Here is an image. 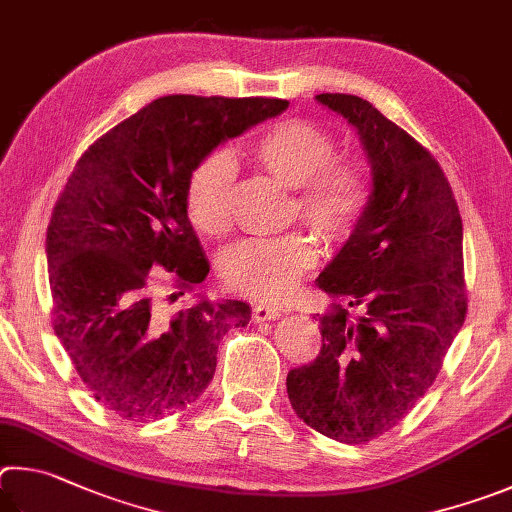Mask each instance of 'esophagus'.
<instances>
[{"label":"esophagus","instance_id":"34e87169","mask_svg":"<svg viewBox=\"0 0 512 512\" xmlns=\"http://www.w3.org/2000/svg\"><path fill=\"white\" fill-rule=\"evenodd\" d=\"M251 317H254V321L258 324V321H274V319H279L281 317V308H276V306H256L254 308V312H251Z\"/></svg>","mask_w":512,"mask_h":512}]
</instances>
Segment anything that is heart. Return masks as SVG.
I'll list each match as a JSON object with an SVG mask.
<instances>
[{
    "mask_svg": "<svg viewBox=\"0 0 512 512\" xmlns=\"http://www.w3.org/2000/svg\"><path fill=\"white\" fill-rule=\"evenodd\" d=\"M254 159L267 173L294 188L292 211L321 240H346L369 206V182L360 166L335 161V143L308 121H281L256 139ZM233 164L222 152L204 157L186 182V215L197 231L222 236L231 224ZM317 261V247L299 231L276 238H247L220 256V274L231 290L251 299L290 297Z\"/></svg>",
    "mask_w": 512,
    "mask_h": 512,
    "instance_id": "obj_1",
    "label": "heart"
}]
</instances>
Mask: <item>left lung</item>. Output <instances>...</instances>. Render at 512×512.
Returning <instances> with one entry per match:
<instances>
[{
	"label": "left lung",
	"instance_id": "8db88e82",
	"mask_svg": "<svg viewBox=\"0 0 512 512\" xmlns=\"http://www.w3.org/2000/svg\"><path fill=\"white\" fill-rule=\"evenodd\" d=\"M315 98L355 130L371 195L360 227L315 281L335 301L319 317L317 360L285 384L303 423L360 445L414 409L459 335L463 222L441 166L414 137L360 96Z\"/></svg>",
	"mask_w": 512,
	"mask_h": 512
}]
</instances>
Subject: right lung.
Listing matches in <instances>:
<instances>
[{
  "mask_svg": "<svg viewBox=\"0 0 512 512\" xmlns=\"http://www.w3.org/2000/svg\"><path fill=\"white\" fill-rule=\"evenodd\" d=\"M288 105L161 96L92 143L67 179L47 229L53 330L94 400L121 418L146 423L191 405L213 380L220 339L249 324L251 308L233 299H200L159 321L152 274L164 267L179 288L206 279L188 175Z\"/></svg>",
  "mask_w": 512,
  "mask_h": 512,
  "instance_id": "obj_1",
  "label": "right lung"
}]
</instances>
